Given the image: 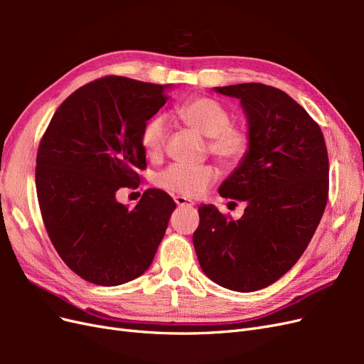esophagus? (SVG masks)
I'll use <instances>...</instances> for the list:
<instances>
[{
  "instance_id": "esophagus-1",
  "label": "esophagus",
  "mask_w": 364,
  "mask_h": 364,
  "mask_svg": "<svg viewBox=\"0 0 364 364\" xmlns=\"http://www.w3.org/2000/svg\"><path fill=\"white\" fill-rule=\"evenodd\" d=\"M174 202H176V205H178L179 208H193L194 206V202L193 200H188V199H185V197H181V196H178V197H174Z\"/></svg>"
}]
</instances>
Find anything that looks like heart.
<instances>
[{"label": "heart", "mask_w": 364, "mask_h": 364, "mask_svg": "<svg viewBox=\"0 0 364 364\" xmlns=\"http://www.w3.org/2000/svg\"><path fill=\"white\" fill-rule=\"evenodd\" d=\"M176 117L197 134L208 138V150L226 168H235L250 151V135L243 126L230 123V112L211 97H193L176 109ZM167 123L159 115L150 118L141 132V146L146 155L158 159L167 142ZM211 165L173 164L156 176L159 188L181 197L202 196L215 181Z\"/></svg>", "instance_id": "1"}]
</instances>
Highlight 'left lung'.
Segmentation results:
<instances>
[{"instance_id":"left-lung-1","label":"left lung","mask_w":364,"mask_h":364,"mask_svg":"<svg viewBox=\"0 0 364 364\" xmlns=\"http://www.w3.org/2000/svg\"><path fill=\"white\" fill-rule=\"evenodd\" d=\"M247 118L250 151L218 194L245 202L240 220L199 208L193 243L206 277L234 291L278 281L301 258L328 200V151L321 127L290 95L262 83L214 87Z\"/></svg>"}]
</instances>
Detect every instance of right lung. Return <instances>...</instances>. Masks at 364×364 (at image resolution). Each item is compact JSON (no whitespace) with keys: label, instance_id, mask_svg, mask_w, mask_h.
Instances as JSON below:
<instances>
[{"label":"right lung","instance_id":"obj_1","mask_svg":"<svg viewBox=\"0 0 364 364\" xmlns=\"http://www.w3.org/2000/svg\"><path fill=\"white\" fill-rule=\"evenodd\" d=\"M170 85L107 75L74 91L54 112L36 158L43 225L63 262L85 281L114 287L155 258L176 203L156 188L135 208L117 191L139 182L141 132L168 100Z\"/></svg>","mask_w":364,"mask_h":364}]
</instances>
